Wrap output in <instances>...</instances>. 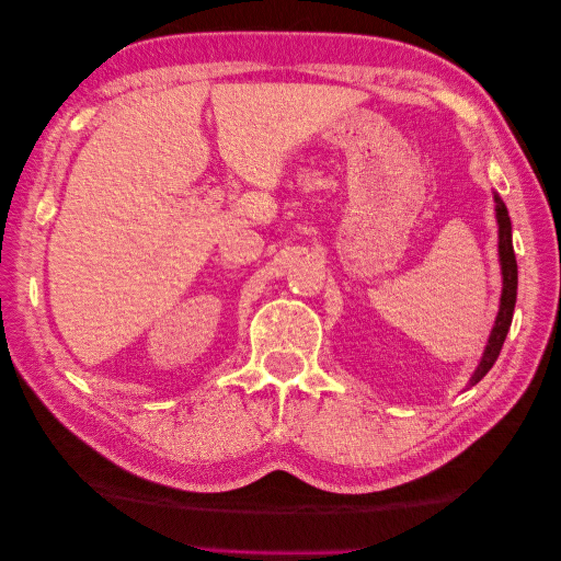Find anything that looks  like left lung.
Listing matches in <instances>:
<instances>
[{"label": "left lung", "instance_id": "left-lung-1", "mask_svg": "<svg viewBox=\"0 0 561 561\" xmlns=\"http://www.w3.org/2000/svg\"><path fill=\"white\" fill-rule=\"evenodd\" d=\"M494 201H496V222H499V257H501V274H503V293H501V307H499L494 330H491L489 344L482 355V363L478 369H474L470 386L478 383L486 375V371L494 367L499 353L503 348L505 336H507V330H511L515 301H517V260H515V250H513L511 215H507L505 203L501 201L499 194H494Z\"/></svg>", "mask_w": 561, "mask_h": 561}]
</instances>
